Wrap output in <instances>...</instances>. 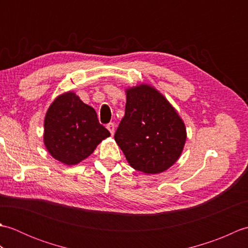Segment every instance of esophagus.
<instances>
[{
    "instance_id": "1",
    "label": "esophagus",
    "mask_w": 248,
    "mask_h": 248,
    "mask_svg": "<svg viewBox=\"0 0 248 248\" xmlns=\"http://www.w3.org/2000/svg\"><path fill=\"white\" fill-rule=\"evenodd\" d=\"M108 130L109 131V132H110V134H114V132H115V124H113V123H109L108 124Z\"/></svg>"
}]
</instances>
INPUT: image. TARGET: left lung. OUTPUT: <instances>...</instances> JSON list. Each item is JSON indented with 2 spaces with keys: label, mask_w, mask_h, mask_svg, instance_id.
<instances>
[{
  "label": "left lung",
  "mask_w": 248,
  "mask_h": 248,
  "mask_svg": "<svg viewBox=\"0 0 248 248\" xmlns=\"http://www.w3.org/2000/svg\"><path fill=\"white\" fill-rule=\"evenodd\" d=\"M124 117L115 141L131 167L147 175L167 170L180 157L186 128L176 108L149 84L125 89Z\"/></svg>",
  "instance_id": "left-lung-1"
}]
</instances>
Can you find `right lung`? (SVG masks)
<instances>
[{
    "instance_id": "1",
    "label": "right lung",
    "mask_w": 248,
    "mask_h": 248,
    "mask_svg": "<svg viewBox=\"0 0 248 248\" xmlns=\"http://www.w3.org/2000/svg\"><path fill=\"white\" fill-rule=\"evenodd\" d=\"M44 143L49 154L65 165H77L110 135L97 113L76 93L57 96L46 110Z\"/></svg>"
}]
</instances>
